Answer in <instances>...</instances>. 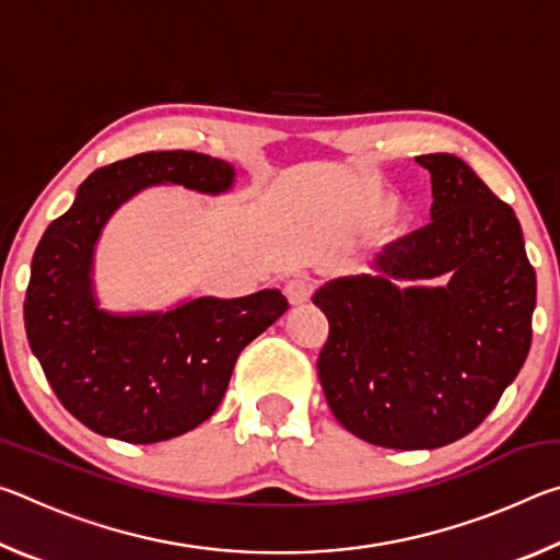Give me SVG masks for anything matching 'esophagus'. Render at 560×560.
Returning a JSON list of instances; mask_svg holds the SVG:
<instances>
[{
    "mask_svg": "<svg viewBox=\"0 0 560 560\" xmlns=\"http://www.w3.org/2000/svg\"><path fill=\"white\" fill-rule=\"evenodd\" d=\"M314 289H316V281L311 279L308 273H296V277H291L287 281V289H283V291H287V296H289L291 303H303V301L311 299Z\"/></svg>",
    "mask_w": 560,
    "mask_h": 560,
    "instance_id": "34e87169",
    "label": "esophagus"
}]
</instances>
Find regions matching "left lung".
I'll use <instances>...</instances> for the list:
<instances>
[{
    "mask_svg": "<svg viewBox=\"0 0 560 560\" xmlns=\"http://www.w3.org/2000/svg\"><path fill=\"white\" fill-rule=\"evenodd\" d=\"M417 163L432 175V220L383 246L377 277L336 279L314 296L328 318V407L387 450H434L477 430L524 365L536 308L514 210L457 155ZM442 272L447 284L419 287Z\"/></svg>",
    "mask_w": 560,
    "mask_h": 560,
    "instance_id": "1",
    "label": "left lung"
}]
</instances>
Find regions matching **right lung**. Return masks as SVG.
I'll list each match as a JSON object with an SVG mask.
<instances>
[{"label": "right lung", "instance_id": "add662e5", "mask_svg": "<svg viewBox=\"0 0 560 560\" xmlns=\"http://www.w3.org/2000/svg\"><path fill=\"white\" fill-rule=\"evenodd\" d=\"M232 179V165L195 150L140 153L91 173L46 226L24 299L26 338L61 405L103 438L153 444L197 428L220 407L242 350L289 308L277 289L145 316L96 306L93 246L128 197L158 183L217 195Z\"/></svg>", "mask_w": 560, "mask_h": 560}]
</instances>
